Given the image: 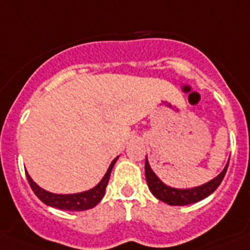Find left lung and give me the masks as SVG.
I'll use <instances>...</instances> for the list:
<instances>
[{
    "instance_id": "8db88e82",
    "label": "left lung",
    "mask_w": 250,
    "mask_h": 250,
    "mask_svg": "<svg viewBox=\"0 0 250 250\" xmlns=\"http://www.w3.org/2000/svg\"><path fill=\"white\" fill-rule=\"evenodd\" d=\"M228 161L227 166L215 179H212L208 184L199 186V188H186V190H181V188H173L170 186L165 185L161 180L158 179L155 175V172L151 170L148 161L146 158V164H145V172H146V180L148 184V188L151 192L157 197L158 200L164 201V203L168 204V205H176V206H184L188 205V204H194L197 201L203 200L209 195H211L219 185L221 184L223 179H224L225 173L228 170Z\"/></svg>"
}]
</instances>
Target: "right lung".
<instances>
[{"mask_svg":"<svg viewBox=\"0 0 250 250\" xmlns=\"http://www.w3.org/2000/svg\"><path fill=\"white\" fill-rule=\"evenodd\" d=\"M117 158L113 160L109 168H108L107 173L104 175V177L102 179V181L99 182L98 185L95 186V188H93L92 190L84 191V192H80V194H51L49 191L44 190V188H41L40 186L36 185V184L32 181V179L30 177L29 173H26V177H27V181H29L30 186H31L35 195H36L42 203L46 204V205L53 206V208H56V209L69 210V211H83V210H88L94 208V206L103 199L104 192H105V188H107L108 181H109L110 172H112V168L113 166H114V164H116Z\"/></svg>","mask_w":250,"mask_h":250,"instance_id":"add662e5","label":"right lung"}]
</instances>
